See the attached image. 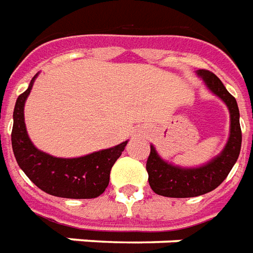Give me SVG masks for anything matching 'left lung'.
I'll use <instances>...</instances> for the list:
<instances>
[{"mask_svg": "<svg viewBox=\"0 0 253 253\" xmlns=\"http://www.w3.org/2000/svg\"><path fill=\"white\" fill-rule=\"evenodd\" d=\"M198 74L203 78L207 88L225 101L230 112V135L228 143L218 157L199 168H180L165 163L152 145L146 170L150 188L159 195L168 198H192L215 190L222 183L239 159L241 149V127L237 101L223 86L214 73L201 69Z\"/></svg>", "mask_w": 253, "mask_h": 253, "instance_id": "obj_1", "label": "left lung"}]
</instances>
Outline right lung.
<instances>
[{
	"instance_id": "1",
	"label": "right lung",
	"mask_w": 253,
	"mask_h": 253,
	"mask_svg": "<svg viewBox=\"0 0 253 253\" xmlns=\"http://www.w3.org/2000/svg\"><path fill=\"white\" fill-rule=\"evenodd\" d=\"M34 81L35 77L14 105L12 148L17 164L35 186L50 195L70 199L97 198L108 187L111 168L121 157L127 141L78 159H58L38 150L28 138L24 123L25 100Z\"/></svg>"
}]
</instances>
